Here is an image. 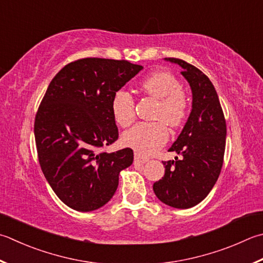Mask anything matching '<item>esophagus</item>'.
<instances>
[{"label": "esophagus", "instance_id": "obj_1", "mask_svg": "<svg viewBox=\"0 0 263 263\" xmlns=\"http://www.w3.org/2000/svg\"><path fill=\"white\" fill-rule=\"evenodd\" d=\"M147 161H148V158L141 156L140 153L136 152L135 156H134V163H145Z\"/></svg>", "mask_w": 263, "mask_h": 263}]
</instances>
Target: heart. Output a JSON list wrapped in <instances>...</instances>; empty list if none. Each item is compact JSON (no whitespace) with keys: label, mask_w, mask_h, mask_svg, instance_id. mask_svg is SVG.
Masks as SVG:
<instances>
[{"label":"heart","mask_w":263,"mask_h":263,"mask_svg":"<svg viewBox=\"0 0 263 263\" xmlns=\"http://www.w3.org/2000/svg\"><path fill=\"white\" fill-rule=\"evenodd\" d=\"M140 89L158 100L156 119L163 120L168 126H180L185 119L187 103L182 91L181 82L166 71H158L140 83ZM112 116L118 125L126 127L135 118V102L125 90H118L111 102ZM168 132L162 122L137 123L123 133L122 143L140 155L150 156L166 144Z\"/></svg>","instance_id":"heart-1"}]
</instances>
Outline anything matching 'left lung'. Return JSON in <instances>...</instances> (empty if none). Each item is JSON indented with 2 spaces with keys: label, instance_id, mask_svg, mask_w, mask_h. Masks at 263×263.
Here are the masks:
<instances>
[{
  "label": "left lung",
  "instance_id": "8db88e82",
  "mask_svg": "<svg viewBox=\"0 0 263 263\" xmlns=\"http://www.w3.org/2000/svg\"><path fill=\"white\" fill-rule=\"evenodd\" d=\"M166 62L182 67L190 85L192 108L184 127L168 151L181 156L162 161L165 175L153 184L158 199L174 209H190L211 192L219 178L226 148L227 126L216 90L211 80L191 64L177 58Z\"/></svg>",
  "mask_w": 263,
  "mask_h": 263
}]
</instances>
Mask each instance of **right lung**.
Instances as JSON below:
<instances>
[{
    "label": "right lung",
    "mask_w": 263,
    "mask_h": 263,
    "mask_svg": "<svg viewBox=\"0 0 263 263\" xmlns=\"http://www.w3.org/2000/svg\"><path fill=\"white\" fill-rule=\"evenodd\" d=\"M143 68L127 61L83 58L67 64L49 85L34 123L41 170L64 204L98 210L117 191L132 148L104 152L118 140L113 95Z\"/></svg>",
    "instance_id": "1"
}]
</instances>
